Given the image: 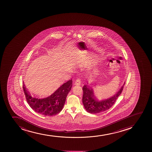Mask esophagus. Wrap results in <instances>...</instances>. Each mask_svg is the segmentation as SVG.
I'll return each mask as SVG.
<instances>
[{
	"instance_id": "esophagus-1",
	"label": "esophagus",
	"mask_w": 152,
	"mask_h": 152,
	"mask_svg": "<svg viewBox=\"0 0 152 152\" xmlns=\"http://www.w3.org/2000/svg\"><path fill=\"white\" fill-rule=\"evenodd\" d=\"M75 84L76 85V86H80V84H81V80H80V79L78 78L76 80L75 82Z\"/></svg>"
}]
</instances>
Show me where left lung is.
Instances as JSON below:
<instances>
[{
  "label": "left lung",
  "mask_w": 152,
  "mask_h": 152,
  "mask_svg": "<svg viewBox=\"0 0 152 152\" xmlns=\"http://www.w3.org/2000/svg\"><path fill=\"white\" fill-rule=\"evenodd\" d=\"M124 84V83L123 86L114 96L101 101L96 99L92 89L89 88L87 85L84 86L82 88L83 91L82 102L86 111L91 114H96L104 112L109 109L114 104L116 99L121 94Z\"/></svg>",
  "instance_id": "obj_1"
}]
</instances>
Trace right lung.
I'll return each mask as SVG.
<instances>
[{"mask_svg":"<svg viewBox=\"0 0 152 152\" xmlns=\"http://www.w3.org/2000/svg\"><path fill=\"white\" fill-rule=\"evenodd\" d=\"M72 86V80L71 79L62 84L50 96L44 98L31 96L24 85L23 87L28 104L35 112L44 116H53L63 109Z\"/></svg>","mask_w":152,"mask_h":152,"instance_id":"obj_1","label":"right lung"}]
</instances>
